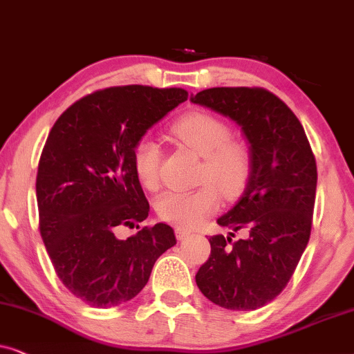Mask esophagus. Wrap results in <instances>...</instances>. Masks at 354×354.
Returning a JSON list of instances; mask_svg holds the SVG:
<instances>
[{
  "instance_id": "obj_1",
  "label": "esophagus",
  "mask_w": 354,
  "mask_h": 354,
  "mask_svg": "<svg viewBox=\"0 0 354 354\" xmlns=\"http://www.w3.org/2000/svg\"><path fill=\"white\" fill-rule=\"evenodd\" d=\"M174 233H176V238H178V239H186L187 236H191V232H189V230H186V228H180V226H178V228L174 230Z\"/></svg>"
}]
</instances>
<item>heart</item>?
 <instances>
[{"instance_id":"1","label":"heart","mask_w":354,"mask_h":354,"mask_svg":"<svg viewBox=\"0 0 354 354\" xmlns=\"http://www.w3.org/2000/svg\"><path fill=\"white\" fill-rule=\"evenodd\" d=\"M169 133L202 157L199 181L205 185L191 192H163L157 199L155 210L167 223L196 228L218 210L220 192L228 199L241 192L251 171V157L246 145L230 139L228 124L210 113H187L173 122ZM160 163V145L153 139H140L133 152V167L145 189L155 191L158 187Z\"/></svg>"}]
</instances>
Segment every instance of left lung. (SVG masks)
I'll list each match as a JSON object with an SVG mask.
<instances>
[{
    "label": "left lung",
    "mask_w": 354,
    "mask_h": 354,
    "mask_svg": "<svg viewBox=\"0 0 354 354\" xmlns=\"http://www.w3.org/2000/svg\"><path fill=\"white\" fill-rule=\"evenodd\" d=\"M233 120L251 145V173L236 205L220 216L230 236L215 234L196 273L202 295L220 308L254 310L275 299L308 246L317 165L301 122L261 87H214L191 97ZM247 230V238L232 241Z\"/></svg>",
    "instance_id": "1"
}]
</instances>
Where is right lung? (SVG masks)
Wrapping results in <instances>:
<instances>
[{
    "mask_svg": "<svg viewBox=\"0 0 354 354\" xmlns=\"http://www.w3.org/2000/svg\"><path fill=\"white\" fill-rule=\"evenodd\" d=\"M185 100V88L108 87L73 103L50 131L35 185L40 234L58 279L88 306L133 299L155 261L176 244L167 223L128 239H118L116 230L149 216L133 167L136 144Z\"/></svg>",
    "mask_w": 354,
    "mask_h": 354,
    "instance_id": "add662e5",
    "label": "right lung"
}]
</instances>
